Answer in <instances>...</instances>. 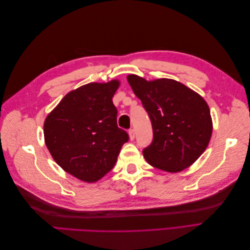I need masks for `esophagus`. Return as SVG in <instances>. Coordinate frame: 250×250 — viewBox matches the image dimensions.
Segmentation results:
<instances>
[{"instance_id":"obj_1","label":"esophagus","mask_w":250,"mask_h":250,"mask_svg":"<svg viewBox=\"0 0 250 250\" xmlns=\"http://www.w3.org/2000/svg\"><path fill=\"white\" fill-rule=\"evenodd\" d=\"M128 133H129V139H130L131 141H133L134 138H135V132H134V130H133V129H129V131H128Z\"/></svg>"}]
</instances>
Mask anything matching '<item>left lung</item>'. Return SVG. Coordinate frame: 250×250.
<instances>
[{"label":"left lung","instance_id":"8db88e82","mask_svg":"<svg viewBox=\"0 0 250 250\" xmlns=\"http://www.w3.org/2000/svg\"><path fill=\"white\" fill-rule=\"evenodd\" d=\"M128 82L153 129V140L143 154L154 168L179 172L191 166L207 149L213 124L203 98L172 79L147 81L129 75Z\"/></svg>","mask_w":250,"mask_h":250}]
</instances>
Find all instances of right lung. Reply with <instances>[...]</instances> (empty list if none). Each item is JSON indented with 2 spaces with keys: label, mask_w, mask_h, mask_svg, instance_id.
<instances>
[{
  "label": "right lung",
  "mask_w": 250,
  "mask_h": 250,
  "mask_svg": "<svg viewBox=\"0 0 250 250\" xmlns=\"http://www.w3.org/2000/svg\"><path fill=\"white\" fill-rule=\"evenodd\" d=\"M119 81L88 83L64 96L44 121L46 145L65 172L95 183L115 166L120 150L129 140L117 125L112 97Z\"/></svg>",
  "instance_id": "add662e5"
}]
</instances>
